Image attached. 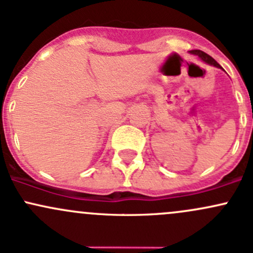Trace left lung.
Listing matches in <instances>:
<instances>
[{
  "label": "left lung",
  "instance_id": "left-lung-1",
  "mask_svg": "<svg viewBox=\"0 0 253 253\" xmlns=\"http://www.w3.org/2000/svg\"><path fill=\"white\" fill-rule=\"evenodd\" d=\"M191 53H192V54H194V55L199 56V58L202 59L203 61H205L206 64H209V65H212V66H214V67H218V69H222V67L219 66V64H218V62H217L216 60H214L213 58H211V56L209 55V54H206L205 51H203V50H199V49H194V50H191Z\"/></svg>",
  "mask_w": 253,
  "mask_h": 253
}]
</instances>
